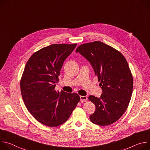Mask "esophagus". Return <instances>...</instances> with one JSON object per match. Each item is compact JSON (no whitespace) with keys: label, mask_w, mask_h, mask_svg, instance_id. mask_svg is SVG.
Returning a JSON list of instances; mask_svg holds the SVG:
<instances>
[{"label":"esophagus","mask_w":150,"mask_h":150,"mask_svg":"<svg viewBox=\"0 0 150 150\" xmlns=\"http://www.w3.org/2000/svg\"><path fill=\"white\" fill-rule=\"evenodd\" d=\"M80 99H81V101L82 103L86 102L88 100V98L86 96H80Z\"/></svg>","instance_id":"1"}]
</instances>
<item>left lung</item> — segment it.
Returning <instances> with one entry per match:
<instances>
[{
  "label": "left lung",
  "mask_w": 150,
  "mask_h": 150,
  "mask_svg": "<svg viewBox=\"0 0 150 150\" xmlns=\"http://www.w3.org/2000/svg\"><path fill=\"white\" fill-rule=\"evenodd\" d=\"M76 52L90 62L103 90L100 98L88 97L96 109L90 116V120L100 126L115 123L126 110L133 90V76L125 57L99 41L82 44Z\"/></svg>",
  "instance_id": "1"
}]
</instances>
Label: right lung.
I'll return each instance as SVG.
<instances>
[{
	"label": "right lung",
	"mask_w": 150,
	"mask_h": 150,
	"mask_svg": "<svg viewBox=\"0 0 150 150\" xmlns=\"http://www.w3.org/2000/svg\"><path fill=\"white\" fill-rule=\"evenodd\" d=\"M76 43L53 44L33 53L20 81L21 95L28 112L39 122L55 127L67 122L79 96L55 90L63 63Z\"/></svg>",
	"instance_id": "add662e5"
}]
</instances>
